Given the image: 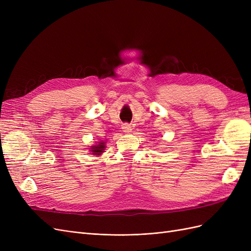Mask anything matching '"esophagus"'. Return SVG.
<instances>
[{"instance_id": "1", "label": "esophagus", "mask_w": 251, "mask_h": 251, "mask_svg": "<svg viewBox=\"0 0 251 251\" xmlns=\"http://www.w3.org/2000/svg\"><path fill=\"white\" fill-rule=\"evenodd\" d=\"M123 130L126 133H130L132 131V126L128 124H125V125H123Z\"/></svg>"}]
</instances>
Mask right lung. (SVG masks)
I'll use <instances>...</instances> for the list:
<instances>
[{"instance_id":"1","label":"right lung","mask_w":251,"mask_h":251,"mask_svg":"<svg viewBox=\"0 0 251 251\" xmlns=\"http://www.w3.org/2000/svg\"><path fill=\"white\" fill-rule=\"evenodd\" d=\"M104 150V143L101 142L100 144H98L96 147H92V153L94 155H100Z\"/></svg>"}]
</instances>
